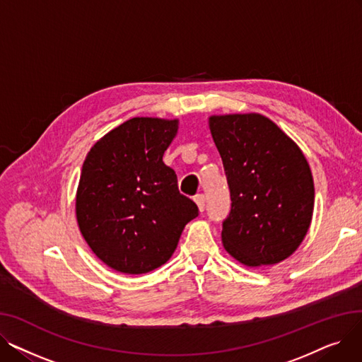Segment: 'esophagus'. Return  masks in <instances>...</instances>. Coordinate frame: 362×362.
Masks as SVG:
<instances>
[{
  "instance_id": "1",
  "label": "esophagus",
  "mask_w": 362,
  "mask_h": 362,
  "mask_svg": "<svg viewBox=\"0 0 362 362\" xmlns=\"http://www.w3.org/2000/svg\"><path fill=\"white\" fill-rule=\"evenodd\" d=\"M195 201H197V205L199 208V211L204 213L205 211V206H206V197L205 195H198Z\"/></svg>"
}]
</instances>
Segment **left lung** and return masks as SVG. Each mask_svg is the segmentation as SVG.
<instances>
[{
  "label": "left lung",
  "mask_w": 362,
  "mask_h": 362,
  "mask_svg": "<svg viewBox=\"0 0 362 362\" xmlns=\"http://www.w3.org/2000/svg\"><path fill=\"white\" fill-rule=\"evenodd\" d=\"M230 191L221 240L239 262L277 264L305 238L314 208L310 165L296 144L261 114L210 117Z\"/></svg>",
  "instance_id": "1"
}]
</instances>
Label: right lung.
Returning a JSON list of instances; mask_svg holds the SVG:
<instances>
[{"label": "right lung", "mask_w": 362, "mask_h": 362, "mask_svg": "<svg viewBox=\"0 0 362 362\" xmlns=\"http://www.w3.org/2000/svg\"><path fill=\"white\" fill-rule=\"evenodd\" d=\"M176 132L177 120L133 117L88 152L76 216L90 250L116 272L160 267L198 216L197 204L179 192L175 170L163 163Z\"/></svg>", "instance_id": "obj_1"}]
</instances>
